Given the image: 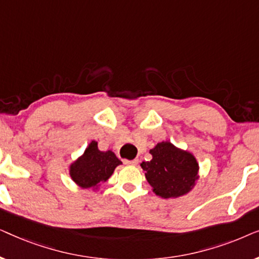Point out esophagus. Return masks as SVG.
<instances>
[{"mask_svg": "<svg viewBox=\"0 0 259 259\" xmlns=\"http://www.w3.org/2000/svg\"><path fill=\"white\" fill-rule=\"evenodd\" d=\"M123 162H125L126 165H132V166H136L138 162H139V160H138V159H133V160H123Z\"/></svg>", "mask_w": 259, "mask_h": 259, "instance_id": "1", "label": "esophagus"}]
</instances>
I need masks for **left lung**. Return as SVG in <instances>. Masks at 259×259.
<instances>
[{"label": "left lung", "mask_w": 259, "mask_h": 259, "mask_svg": "<svg viewBox=\"0 0 259 259\" xmlns=\"http://www.w3.org/2000/svg\"><path fill=\"white\" fill-rule=\"evenodd\" d=\"M152 160L141 162L147 182L157 196L168 199L189 193L199 178L197 159L169 141H161L150 150Z\"/></svg>", "instance_id": "1"}]
</instances>
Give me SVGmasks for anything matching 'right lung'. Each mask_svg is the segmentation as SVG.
Returning <instances> with one entry per match:
<instances>
[{
    "instance_id": "right-lung-1",
    "label": "right lung",
    "mask_w": 259,
    "mask_h": 259,
    "mask_svg": "<svg viewBox=\"0 0 259 259\" xmlns=\"http://www.w3.org/2000/svg\"><path fill=\"white\" fill-rule=\"evenodd\" d=\"M121 161L114 152H102L97 141H92L83 154L69 166V175L73 182L82 189L97 190L101 183L107 182L116 166Z\"/></svg>"
}]
</instances>
